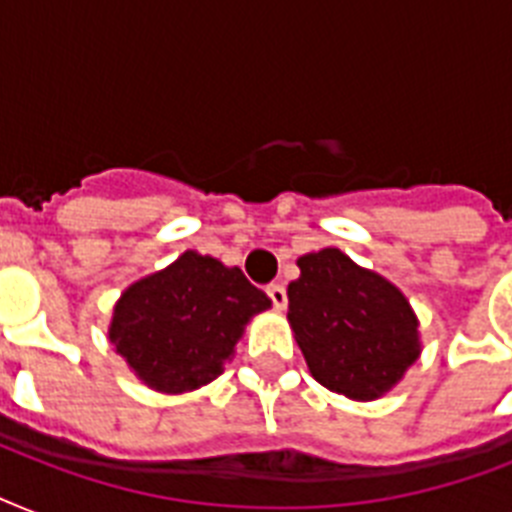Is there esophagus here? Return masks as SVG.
Returning <instances> with one entry per match:
<instances>
[{"label":"esophagus","instance_id":"obj_1","mask_svg":"<svg viewBox=\"0 0 512 512\" xmlns=\"http://www.w3.org/2000/svg\"><path fill=\"white\" fill-rule=\"evenodd\" d=\"M268 292V297H271V303L279 308V311H284L287 308V289L281 287V284H271V287L265 289Z\"/></svg>","mask_w":512,"mask_h":512}]
</instances>
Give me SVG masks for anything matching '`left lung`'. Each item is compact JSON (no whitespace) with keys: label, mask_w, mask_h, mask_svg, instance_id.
Wrapping results in <instances>:
<instances>
[{"label":"left lung","mask_w":512,"mask_h":512,"mask_svg":"<svg viewBox=\"0 0 512 512\" xmlns=\"http://www.w3.org/2000/svg\"><path fill=\"white\" fill-rule=\"evenodd\" d=\"M297 268L287 319L316 382L353 401L385 396L420 358L409 300L335 247L303 255Z\"/></svg>","instance_id":"obj_1"}]
</instances>
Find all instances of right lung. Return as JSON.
I'll return each mask as SVG.
<instances>
[{"label": "right lung", "mask_w": 512, "mask_h": 512, "mask_svg": "<svg viewBox=\"0 0 512 512\" xmlns=\"http://www.w3.org/2000/svg\"><path fill=\"white\" fill-rule=\"evenodd\" d=\"M268 308L239 268L188 249L124 289L108 340L148 388L185 393L223 374L247 321Z\"/></svg>", "instance_id": "add662e5"}]
</instances>
